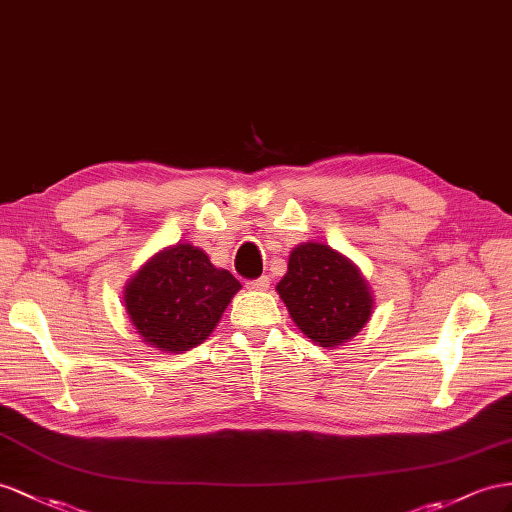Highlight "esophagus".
Returning <instances> with one entry per match:
<instances>
[{"mask_svg":"<svg viewBox=\"0 0 512 512\" xmlns=\"http://www.w3.org/2000/svg\"><path fill=\"white\" fill-rule=\"evenodd\" d=\"M246 287H251V290H259V292H264V290H268L270 287V277H259V279H251V281H246Z\"/></svg>","mask_w":512,"mask_h":512,"instance_id":"obj_1","label":"esophagus"}]
</instances>
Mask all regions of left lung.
<instances>
[{"mask_svg": "<svg viewBox=\"0 0 512 512\" xmlns=\"http://www.w3.org/2000/svg\"><path fill=\"white\" fill-rule=\"evenodd\" d=\"M277 292L298 329L326 348L357 335L372 316V296L361 272L326 244L294 248Z\"/></svg>", "mask_w": 512, "mask_h": 512, "instance_id": "left-lung-1", "label": "left lung"}]
</instances>
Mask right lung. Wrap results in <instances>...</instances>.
Wrapping results in <instances>:
<instances>
[{"mask_svg":"<svg viewBox=\"0 0 512 512\" xmlns=\"http://www.w3.org/2000/svg\"><path fill=\"white\" fill-rule=\"evenodd\" d=\"M240 287L201 248L177 244L155 255L129 281L125 309L144 342L181 352L207 339Z\"/></svg>","mask_w":512,"mask_h":512,"instance_id":"add662e5","label":"right lung"}]
</instances>
